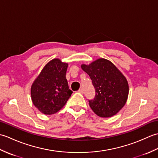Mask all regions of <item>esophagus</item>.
<instances>
[{"instance_id":"obj_1","label":"esophagus","mask_w":158,"mask_h":158,"mask_svg":"<svg viewBox=\"0 0 158 158\" xmlns=\"http://www.w3.org/2000/svg\"><path fill=\"white\" fill-rule=\"evenodd\" d=\"M78 92L81 93V94H83V92H84V91H83V88H80V89L78 90Z\"/></svg>"}]
</instances>
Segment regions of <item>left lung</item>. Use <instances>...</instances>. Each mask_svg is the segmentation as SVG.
Wrapping results in <instances>:
<instances>
[{"instance_id": "1", "label": "left lung", "mask_w": 158, "mask_h": 158, "mask_svg": "<svg viewBox=\"0 0 158 158\" xmlns=\"http://www.w3.org/2000/svg\"><path fill=\"white\" fill-rule=\"evenodd\" d=\"M81 69L88 74L95 89L89 106L97 115L110 117L122 109L127 101L129 87L126 77L109 60L100 58Z\"/></svg>"}]
</instances>
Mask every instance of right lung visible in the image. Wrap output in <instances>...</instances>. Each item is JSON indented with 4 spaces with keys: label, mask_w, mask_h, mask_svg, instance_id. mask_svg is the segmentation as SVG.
I'll list each match as a JSON object with an SVG mask.
<instances>
[{
    "label": "right lung",
    "mask_w": 158,
    "mask_h": 158,
    "mask_svg": "<svg viewBox=\"0 0 158 158\" xmlns=\"http://www.w3.org/2000/svg\"><path fill=\"white\" fill-rule=\"evenodd\" d=\"M68 64L53 59L47 64L31 87L34 105L45 115L54 114L65 105L73 92L66 79Z\"/></svg>",
    "instance_id": "add662e5"
}]
</instances>
